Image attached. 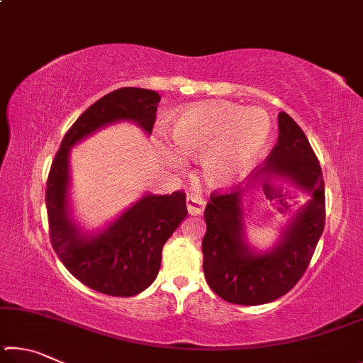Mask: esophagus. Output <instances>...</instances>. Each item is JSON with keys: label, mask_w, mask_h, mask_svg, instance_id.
Listing matches in <instances>:
<instances>
[{"label": "esophagus", "mask_w": 363, "mask_h": 363, "mask_svg": "<svg viewBox=\"0 0 363 363\" xmlns=\"http://www.w3.org/2000/svg\"><path fill=\"white\" fill-rule=\"evenodd\" d=\"M186 205H187V211L190 214H194V216L201 214L205 210V200L201 199V196H192V195L187 196Z\"/></svg>", "instance_id": "1"}]
</instances>
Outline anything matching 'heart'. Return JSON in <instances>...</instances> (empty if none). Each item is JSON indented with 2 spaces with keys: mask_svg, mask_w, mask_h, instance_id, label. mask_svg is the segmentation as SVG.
<instances>
[{
  "mask_svg": "<svg viewBox=\"0 0 363 363\" xmlns=\"http://www.w3.org/2000/svg\"><path fill=\"white\" fill-rule=\"evenodd\" d=\"M171 140L184 157H199L208 186L225 189L247 176L266 149L270 120L259 108H245L223 101L199 102L171 118ZM160 155L171 168L181 157L167 139H158Z\"/></svg>",
  "mask_w": 363,
  "mask_h": 363,
  "instance_id": "1",
  "label": "heart"
}]
</instances>
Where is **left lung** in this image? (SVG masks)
<instances>
[{"label":"left lung","instance_id":"8db88e82","mask_svg":"<svg viewBox=\"0 0 363 363\" xmlns=\"http://www.w3.org/2000/svg\"><path fill=\"white\" fill-rule=\"evenodd\" d=\"M275 183L280 189L284 183L299 188L306 200L282 231L281 240L270 250L259 252L247 243L246 206L257 186L267 195ZM205 220L203 272L211 290L227 303H272L298 284L325 227V189L315 153L290 115L279 113V139L266 164L243 189L213 194Z\"/></svg>","mask_w":363,"mask_h":363}]
</instances>
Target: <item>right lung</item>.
<instances>
[{"label":"right lung","mask_w":363,"mask_h":363,"mask_svg":"<svg viewBox=\"0 0 363 363\" xmlns=\"http://www.w3.org/2000/svg\"><path fill=\"white\" fill-rule=\"evenodd\" d=\"M162 97L143 88H121L79 115L49 171L46 208L49 235L73 277L108 296H134L149 288L162 266V250L187 216L186 195L147 192L101 229L84 230L73 218L70 150L102 128L130 121L152 134Z\"/></svg>","instance_id":"add662e5"}]
</instances>
